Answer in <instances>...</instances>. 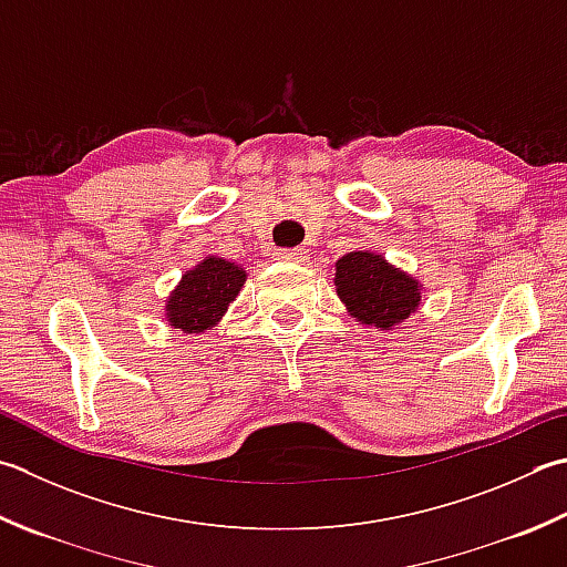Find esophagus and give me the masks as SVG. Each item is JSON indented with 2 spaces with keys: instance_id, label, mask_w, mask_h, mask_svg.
I'll use <instances>...</instances> for the list:
<instances>
[{
  "instance_id": "34e87169",
  "label": "esophagus",
  "mask_w": 567,
  "mask_h": 567,
  "mask_svg": "<svg viewBox=\"0 0 567 567\" xmlns=\"http://www.w3.org/2000/svg\"><path fill=\"white\" fill-rule=\"evenodd\" d=\"M272 255L282 262H302L307 258V252L302 248H277Z\"/></svg>"
}]
</instances>
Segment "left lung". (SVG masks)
Instances as JSON below:
<instances>
[{
    "instance_id": "8db88e82",
    "label": "left lung",
    "mask_w": 567,
    "mask_h": 567,
    "mask_svg": "<svg viewBox=\"0 0 567 567\" xmlns=\"http://www.w3.org/2000/svg\"><path fill=\"white\" fill-rule=\"evenodd\" d=\"M337 295L349 315L379 331L393 329L420 307V285L371 250H353L337 260Z\"/></svg>"
}]
</instances>
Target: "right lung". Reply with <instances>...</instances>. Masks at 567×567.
<instances>
[{
  "label": "right lung",
  "mask_w": 567,
  "mask_h": 567,
  "mask_svg": "<svg viewBox=\"0 0 567 567\" xmlns=\"http://www.w3.org/2000/svg\"><path fill=\"white\" fill-rule=\"evenodd\" d=\"M246 270L218 255H208L192 270L182 275V282L166 297V321L186 334H202L216 327L228 305L246 285Z\"/></svg>",
  "instance_id": "obj_1"
}]
</instances>
